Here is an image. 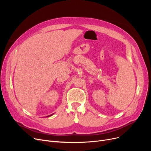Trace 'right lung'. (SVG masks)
I'll use <instances>...</instances> for the list:
<instances>
[{"mask_svg": "<svg viewBox=\"0 0 151 151\" xmlns=\"http://www.w3.org/2000/svg\"><path fill=\"white\" fill-rule=\"evenodd\" d=\"M52 114H51L50 116H52Z\"/></svg>", "mask_w": 151, "mask_h": 151, "instance_id": "add662e5", "label": "right lung"}]
</instances>
